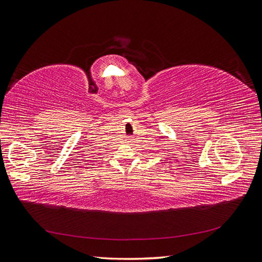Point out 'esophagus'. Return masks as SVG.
<instances>
[{
    "instance_id": "esophagus-1",
    "label": "esophagus",
    "mask_w": 262,
    "mask_h": 262,
    "mask_svg": "<svg viewBox=\"0 0 262 262\" xmlns=\"http://www.w3.org/2000/svg\"><path fill=\"white\" fill-rule=\"evenodd\" d=\"M128 141H131V139H130V137H128Z\"/></svg>"
}]
</instances>
